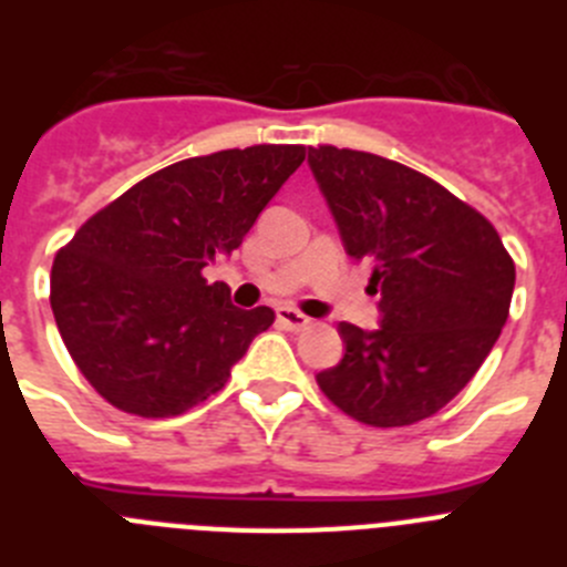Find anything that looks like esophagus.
Listing matches in <instances>:
<instances>
[{"label":"esophagus","instance_id":"34e87169","mask_svg":"<svg viewBox=\"0 0 567 567\" xmlns=\"http://www.w3.org/2000/svg\"><path fill=\"white\" fill-rule=\"evenodd\" d=\"M278 323L284 329H289V332H303V329L312 327V318H307L303 312H298V309L292 307H278Z\"/></svg>","mask_w":567,"mask_h":567}]
</instances>
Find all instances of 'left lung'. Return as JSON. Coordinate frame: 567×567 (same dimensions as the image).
Wrapping results in <instances>:
<instances>
[{
	"label": "left lung",
	"instance_id": "obj_1",
	"mask_svg": "<svg viewBox=\"0 0 567 567\" xmlns=\"http://www.w3.org/2000/svg\"><path fill=\"white\" fill-rule=\"evenodd\" d=\"M309 167L346 252L372 260L380 292V329L340 323L346 354L318 374L320 392L374 429L432 417L497 343L514 260L485 215L405 164L320 144Z\"/></svg>",
	"mask_w": 567,
	"mask_h": 567
}]
</instances>
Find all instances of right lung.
<instances>
[{
    "instance_id": "add662e5",
    "label": "right lung",
    "mask_w": 567,
    "mask_h": 567,
    "mask_svg": "<svg viewBox=\"0 0 567 567\" xmlns=\"http://www.w3.org/2000/svg\"><path fill=\"white\" fill-rule=\"evenodd\" d=\"M303 158V144L184 158L133 184L59 249L53 318L110 405L175 417L221 392L275 312L233 307L227 284H207L204 267L240 247Z\"/></svg>"
}]
</instances>
